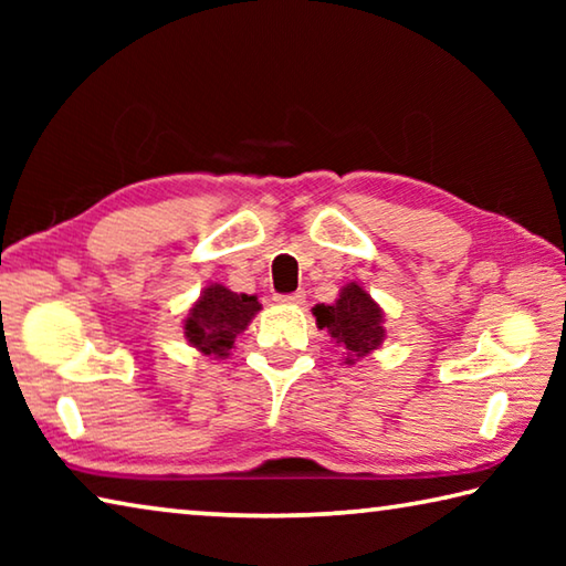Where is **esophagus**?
<instances>
[{"mask_svg": "<svg viewBox=\"0 0 566 566\" xmlns=\"http://www.w3.org/2000/svg\"><path fill=\"white\" fill-rule=\"evenodd\" d=\"M304 292L302 290H296V292H292V294H276L274 300L280 302V304H292V306H300V304H304Z\"/></svg>", "mask_w": 566, "mask_h": 566, "instance_id": "1", "label": "esophagus"}]
</instances>
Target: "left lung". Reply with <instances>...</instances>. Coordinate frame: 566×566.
<instances>
[{"mask_svg":"<svg viewBox=\"0 0 566 566\" xmlns=\"http://www.w3.org/2000/svg\"><path fill=\"white\" fill-rule=\"evenodd\" d=\"M312 314L317 317L319 329H327L342 347L344 364L367 357L385 342V314L357 282L344 286L334 304L314 306Z\"/></svg>","mask_w":566,"mask_h":566,"instance_id":"obj_1","label":"left lung"}]
</instances>
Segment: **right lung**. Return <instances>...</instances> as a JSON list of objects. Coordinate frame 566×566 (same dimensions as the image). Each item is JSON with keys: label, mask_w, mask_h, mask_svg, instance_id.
Wrapping results in <instances>:
<instances>
[{"label": "right lung", "mask_w": 566, "mask_h": 566, "mask_svg": "<svg viewBox=\"0 0 566 566\" xmlns=\"http://www.w3.org/2000/svg\"><path fill=\"white\" fill-rule=\"evenodd\" d=\"M262 304L256 296L237 294L222 284H209L185 319V337L209 357H227L237 334L247 329Z\"/></svg>", "instance_id": "obj_1"}]
</instances>
